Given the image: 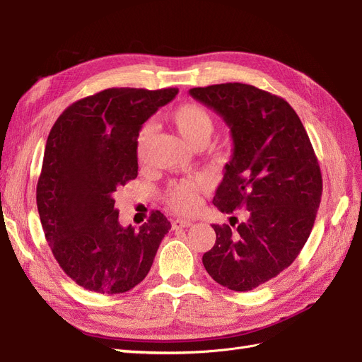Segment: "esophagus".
Wrapping results in <instances>:
<instances>
[{
  "mask_svg": "<svg viewBox=\"0 0 362 362\" xmlns=\"http://www.w3.org/2000/svg\"><path fill=\"white\" fill-rule=\"evenodd\" d=\"M193 222L192 221H184V218H177V221L172 222V228L173 229H181V228H189L192 226Z\"/></svg>",
  "mask_w": 362,
  "mask_h": 362,
  "instance_id": "obj_1",
  "label": "esophagus"
}]
</instances>
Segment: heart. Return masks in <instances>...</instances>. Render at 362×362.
I'll use <instances>...</instances> for the list:
<instances>
[{
  "label": "heart",
  "instance_id": "heart-1",
  "mask_svg": "<svg viewBox=\"0 0 362 362\" xmlns=\"http://www.w3.org/2000/svg\"><path fill=\"white\" fill-rule=\"evenodd\" d=\"M170 120L178 129V133L187 144L194 148L199 145H206L214 131V117L205 107L187 103L175 108L170 113ZM154 128L152 125L141 127L136 139V157L140 163H144L148 156V148L152 139ZM205 190V182L199 177L182 178L172 182L164 199L180 214H193L201 206V193Z\"/></svg>",
  "mask_w": 362,
  "mask_h": 362
}]
</instances>
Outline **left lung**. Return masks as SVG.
I'll return each mask as SVG.
<instances>
[{
  "label": "left lung",
  "mask_w": 362,
  "mask_h": 362,
  "mask_svg": "<svg viewBox=\"0 0 362 362\" xmlns=\"http://www.w3.org/2000/svg\"><path fill=\"white\" fill-rule=\"evenodd\" d=\"M189 93L229 127L233 156L213 204L246 210L235 231L213 225L202 257L217 284L249 291L278 276L308 240L322 199V173L299 116L282 98L243 83L194 87Z\"/></svg>",
  "instance_id": "1"
}]
</instances>
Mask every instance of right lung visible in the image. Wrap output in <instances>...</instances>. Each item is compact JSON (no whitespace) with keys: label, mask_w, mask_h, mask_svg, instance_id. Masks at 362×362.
Listing matches in <instances>:
<instances>
[{"label":"right lung","mask_w":362,"mask_h":362,"mask_svg":"<svg viewBox=\"0 0 362 362\" xmlns=\"http://www.w3.org/2000/svg\"><path fill=\"white\" fill-rule=\"evenodd\" d=\"M178 89H107L64 110L51 128L36 201L54 258L80 287L103 294L145 279L170 222L160 211L139 229L119 223L115 193L137 177L136 139Z\"/></svg>","instance_id":"right-lung-1"}]
</instances>
